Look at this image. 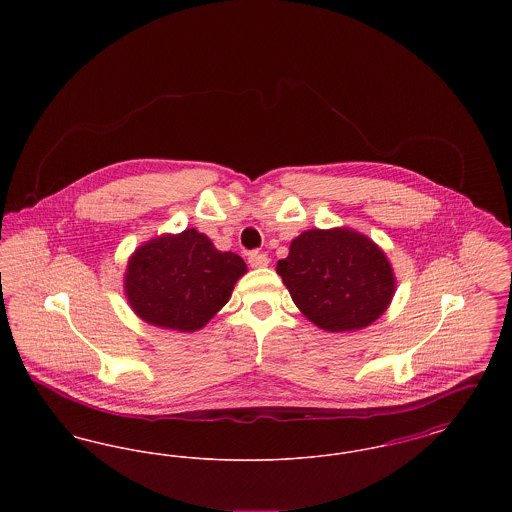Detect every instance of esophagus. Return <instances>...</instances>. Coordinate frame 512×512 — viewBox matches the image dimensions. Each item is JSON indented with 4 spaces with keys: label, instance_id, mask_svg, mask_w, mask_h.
<instances>
[{
    "label": "esophagus",
    "instance_id": "1",
    "mask_svg": "<svg viewBox=\"0 0 512 512\" xmlns=\"http://www.w3.org/2000/svg\"><path fill=\"white\" fill-rule=\"evenodd\" d=\"M249 265L253 268H265L268 267V257L265 253H259V251H253L249 253Z\"/></svg>",
    "mask_w": 512,
    "mask_h": 512
}]
</instances>
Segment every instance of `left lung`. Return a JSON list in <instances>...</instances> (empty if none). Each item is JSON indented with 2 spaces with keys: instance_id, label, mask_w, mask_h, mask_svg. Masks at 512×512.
<instances>
[{
  "instance_id": "1",
  "label": "left lung",
  "mask_w": 512,
  "mask_h": 512,
  "mask_svg": "<svg viewBox=\"0 0 512 512\" xmlns=\"http://www.w3.org/2000/svg\"><path fill=\"white\" fill-rule=\"evenodd\" d=\"M276 272L297 309L332 334L376 322L388 311L397 288L384 249L347 226L301 232Z\"/></svg>"
}]
</instances>
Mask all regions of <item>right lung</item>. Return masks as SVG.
I'll use <instances>...</instances> for the list:
<instances>
[{
	"mask_svg": "<svg viewBox=\"0 0 512 512\" xmlns=\"http://www.w3.org/2000/svg\"><path fill=\"white\" fill-rule=\"evenodd\" d=\"M245 272L240 255L219 251L205 234L186 228L136 247L124 272V295L147 324L195 332L228 303Z\"/></svg>",
	"mask_w": 512,
	"mask_h": 512,
	"instance_id": "1",
	"label": "right lung"
}]
</instances>
